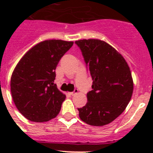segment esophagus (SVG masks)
<instances>
[{
  "label": "esophagus",
  "instance_id": "esophagus-1",
  "mask_svg": "<svg viewBox=\"0 0 153 153\" xmlns=\"http://www.w3.org/2000/svg\"><path fill=\"white\" fill-rule=\"evenodd\" d=\"M70 95L75 96L76 94H77V93H78V90H77V89H75L74 92H70Z\"/></svg>",
  "mask_w": 153,
  "mask_h": 153
}]
</instances>
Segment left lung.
<instances>
[{
    "mask_svg": "<svg viewBox=\"0 0 153 153\" xmlns=\"http://www.w3.org/2000/svg\"><path fill=\"white\" fill-rule=\"evenodd\" d=\"M80 48L93 79L87 102L78 108L82 121L102 126L116 120L125 110L133 91L130 69L123 56L103 40H79Z\"/></svg>",
    "mask_w": 153,
    "mask_h": 153,
    "instance_id": "obj_1",
    "label": "left lung"
}]
</instances>
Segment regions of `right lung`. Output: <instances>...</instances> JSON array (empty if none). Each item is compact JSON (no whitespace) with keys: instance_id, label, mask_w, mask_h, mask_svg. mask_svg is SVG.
<instances>
[{"instance_id":"add662e5","label":"right lung","mask_w":153,"mask_h":153,"mask_svg":"<svg viewBox=\"0 0 153 153\" xmlns=\"http://www.w3.org/2000/svg\"><path fill=\"white\" fill-rule=\"evenodd\" d=\"M73 41H42L24 55L12 74L10 91L16 107L32 122H47L59 114L66 96L54 84L55 70Z\"/></svg>"}]
</instances>
